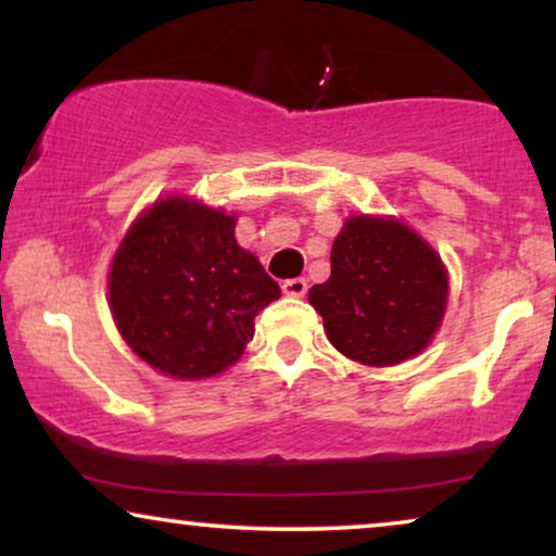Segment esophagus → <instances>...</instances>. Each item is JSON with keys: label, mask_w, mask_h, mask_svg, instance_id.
<instances>
[{"label": "esophagus", "mask_w": 556, "mask_h": 556, "mask_svg": "<svg viewBox=\"0 0 556 556\" xmlns=\"http://www.w3.org/2000/svg\"><path fill=\"white\" fill-rule=\"evenodd\" d=\"M283 293L286 295H293V299H301V295H306L308 291V280L306 278H291V280H283Z\"/></svg>", "instance_id": "1"}]
</instances>
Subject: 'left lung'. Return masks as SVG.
Instances as JSON below:
<instances>
[{"instance_id": "1", "label": "left lung", "mask_w": 556, "mask_h": 556, "mask_svg": "<svg viewBox=\"0 0 556 556\" xmlns=\"http://www.w3.org/2000/svg\"><path fill=\"white\" fill-rule=\"evenodd\" d=\"M308 301L341 354L390 367L438 331L447 276L435 250L397 219L352 217L333 240L329 280L311 288Z\"/></svg>"}]
</instances>
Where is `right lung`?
Wrapping results in <instances>:
<instances>
[{
	"mask_svg": "<svg viewBox=\"0 0 556 556\" xmlns=\"http://www.w3.org/2000/svg\"><path fill=\"white\" fill-rule=\"evenodd\" d=\"M111 311L126 344L177 379L240 359L280 288L235 240V217L200 202H156L113 257Z\"/></svg>",
	"mask_w": 556,
	"mask_h": 556,
	"instance_id": "1",
	"label": "right lung"
}]
</instances>
